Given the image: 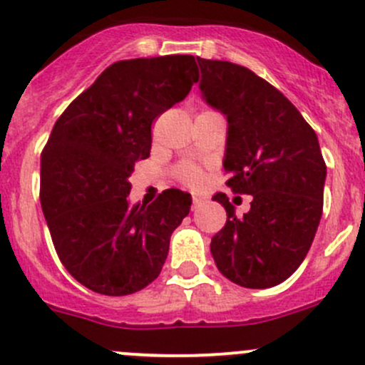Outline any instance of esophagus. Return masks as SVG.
Returning <instances> with one entry per match:
<instances>
[{
	"mask_svg": "<svg viewBox=\"0 0 365 365\" xmlns=\"http://www.w3.org/2000/svg\"><path fill=\"white\" fill-rule=\"evenodd\" d=\"M201 203H203V200H201L200 196H194L192 197V208H197V206H200Z\"/></svg>",
	"mask_w": 365,
	"mask_h": 365,
	"instance_id": "1",
	"label": "esophagus"
}]
</instances>
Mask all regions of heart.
Here are the masks:
<instances>
[{"label":"heart","instance_id":"1","mask_svg":"<svg viewBox=\"0 0 365 365\" xmlns=\"http://www.w3.org/2000/svg\"><path fill=\"white\" fill-rule=\"evenodd\" d=\"M180 176H182V180L185 183H189V185H197L201 180V173L200 169L196 168V165H182V169H180Z\"/></svg>","mask_w":365,"mask_h":365}]
</instances>
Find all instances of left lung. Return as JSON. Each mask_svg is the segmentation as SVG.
<instances>
[{"instance_id":"1","label":"left lung","mask_w":365,"mask_h":365,"mask_svg":"<svg viewBox=\"0 0 365 365\" xmlns=\"http://www.w3.org/2000/svg\"><path fill=\"white\" fill-rule=\"evenodd\" d=\"M201 98L227 121L226 185L251 194L237 217L227 196L226 226L210 252L220 274L244 288L281 284L307 256L323 212L327 165L318 135L277 88L249 68L197 58Z\"/></svg>"}]
</instances>
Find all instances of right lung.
<instances>
[{
  "label": "right lung",
  "instance_id": "right-lung-1",
  "mask_svg": "<svg viewBox=\"0 0 365 365\" xmlns=\"http://www.w3.org/2000/svg\"><path fill=\"white\" fill-rule=\"evenodd\" d=\"M197 77L189 54L116 61L54 123L40 157V203L61 263L91 292L130 295L159 277L192 197L169 189L132 205L128 178L150 155L153 120Z\"/></svg>",
  "mask_w": 365,
  "mask_h": 365
}]
</instances>
